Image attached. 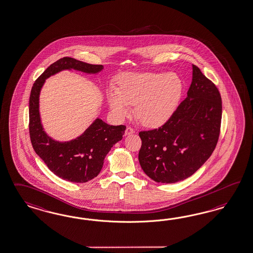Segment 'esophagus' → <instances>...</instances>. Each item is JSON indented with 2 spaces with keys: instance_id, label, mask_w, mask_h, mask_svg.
I'll return each instance as SVG.
<instances>
[{
  "instance_id": "1",
  "label": "esophagus",
  "mask_w": 253,
  "mask_h": 253,
  "mask_svg": "<svg viewBox=\"0 0 253 253\" xmlns=\"http://www.w3.org/2000/svg\"><path fill=\"white\" fill-rule=\"evenodd\" d=\"M134 133H135V130L133 129L132 127H130V126H127L126 129L125 131V135H126V136L132 135V134H134Z\"/></svg>"
}]
</instances>
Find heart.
Here are the masks:
<instances>
[{"mask_svg": "<svg viewBox=\"0 0 253 253\" xmlns=\"http://www.w3.org/2000/svg\"><path fill=\"white\" fill-rule=\"evenodd\" d=\"M111 87L107 100L117 119L128 117L132 105L140 123L157 126L167 122L181 100L183 84L174 72H128Z\"/></svg>", "mask_w": 253, "mask_h": 253, "instance_id": "obj_1", "label": "heart"}]
</instances>
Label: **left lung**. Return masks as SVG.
<instances>
[{"mask_svg": "<svg viewBox=\"0 0 253 253\" xmlns=\"http://www.w3.org/2000/svg\"><path fill=\"white\" fill-rule=\"evenodd\" d=\"M222 101L216 86L193 65L185 98L162 126L141 131L138 161L150 179L174 183L192 176L212 155L220 132Z\"/></svg>", "mask_w": 253, "mask_h": 253, "instance_id": "8db88e82", "label": "left lung"}]
</instances>
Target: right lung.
<instances>
[{
  "label": "right lung",
  "instance_id": "1",
  "mask_svg": "<svg viewBox=\"0 0 253 253\" xmlns=\"http://www.w3.org/2000/svg\"><path fill=\"white\" fill-rule=\"evenodd\" d=\"M103 65H92L65 57L49 66L33 85L29 98V134L33 149L54 174L65 181L83 183L96 177L105 156L123 138L126 126H110L96 118L81 136L60 142L47 136L41 124L39 94L45 80L65 70L87 74L102 72Z\"/></svg>",
  "mask_w": 253,
  "mask_h": 253
}]
</instances>
